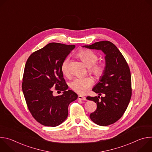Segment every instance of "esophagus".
<instances>
[{
  "mask_svg": "<svg viewBox=\"0 0 152 152\" xmlns=\"http://www.w3.org/2000/svg\"><path fill=\"white\" fill-rule=\"evenodd\" d=\"M78 99L81 100H86V99L85 97L82 96H78Z\"/></svg>",
  "mask_w": 152,
  "mask_h": 152,
  "instance_id": "esophagus-1",
  "label": "esophagus"
}]
</instances>
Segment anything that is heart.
<instances>
[{"instance_id": "1", "label": "heart", "mask_w": 152, "mask_h": 152, "mask_svg": "<svg viewBox=\"0 0 152 152\" xmlns=\"http://www.w3.org/2000/svg\"><path fill=\"white\" fill-rule=\"evenodd\" d=\"M77 55L80 58L82 62L89 67V72L96 78H101L105 73V65L102 62H97L99 56L94 52L82 49L79 50ZM61 70L65 75L69 74V59H65L62 62ZM93 84V80L90 77L75 78L70 83V86L73 90L79 94H84Z\"/></svg>"}]
</instances>
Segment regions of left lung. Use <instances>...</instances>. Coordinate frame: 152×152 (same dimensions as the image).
Returning a JSON list of instances; mask_svg holds the SVG:
<instances>
[{
	"label": "left lung",
	"mask_w": 152,
	"mask_h": 152,
	"mask_svg": "<svg viewBox=\"0 0 152 152\" xmlns=\"http://www.w3.org/2000/svg\"><path fill=\"white\" fill-rule=\"evenodd\" d=\"M83 47L101 50L106 55L105 73L92 90L99 95L104 94L105 97L88 96L86 99L97 104L96 110L90 115L91 120L99 126L110 125L123 116L131 100V71L125 58L113 42L102 41Z\"/></svg>",
	"instance_id": "1"
}]
</instances>
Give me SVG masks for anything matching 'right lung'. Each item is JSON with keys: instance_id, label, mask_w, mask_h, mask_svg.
I'll return each mask as SVG.
<instances>
[{"instance_id": "right-lung-1", "label": "right lung", "mask_w": 152, "mask_h": 152, "mask_svg": "<svg viewBox=\"0 0 152 152\" xmlns=\"http://www.w3.org/2000/svg\"><path fill=\"white\" fill-rule=\"evenodd\" d=\"M75 45L50 42L32 53L25 64L22 90L28 109L40 124L55 127L68 116L69 104L77 94L67 90L61 66ZM55 87V88H53ZM61 91L62 95L54 96L53 90Z\"/></svg>"}]
</instances>
